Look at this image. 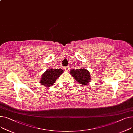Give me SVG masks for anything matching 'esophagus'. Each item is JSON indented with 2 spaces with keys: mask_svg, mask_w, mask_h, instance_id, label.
<instances>
[{
  "mask_svg": "<svg viewBox=\"0 0 133 133\" xmlns=\"http://www.w3.org/2000/svg\"><path fill=\"white\" fill-rule=\"evenodd\" d=\"M64 70H66V71L67 72H68L69 70V67L68 66H66L64 67Z\"/></svg>",
  "mask_w": 133,
  "mask_h": 133,
  "instance_id": "esophagus-1",
  "label": "esophagus"
}]
</instances>
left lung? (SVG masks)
<instances>
[{"label": "left lung", "mask_w": 133, "mask_h": 133, "mask_svg": "<svg viewBox=\"0 0 133 133\" xmlns=\"http://www.w3.org/2000/svg\"><path fill=\"white\" fill-rule=\"evenodd\" d=\"M70 73L79 84L87 85L90 82V72L85 68L72 69Z\"/></svg>", "instance_id": "left-lung-1"}]
</instances>
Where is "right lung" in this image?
Wrapping results in <instances>:
<instances>
[{"label":"right lung","mask_w":133,"mask_h":133,"mask_svg":"<svg viewBox=\"0 0 133 133\" xmlns=\"http://www.w3.org/2000/svg\"><path fill=\"white\" fill-rule=\"evenodd\" d=\"M64 71L61 68L54 69L50 68L47 69L42 76L40 83L42 85L49 87L54 84L57 79L63 73Z\"/></svg>","instance_id":"add662e5"}]
</instances>
